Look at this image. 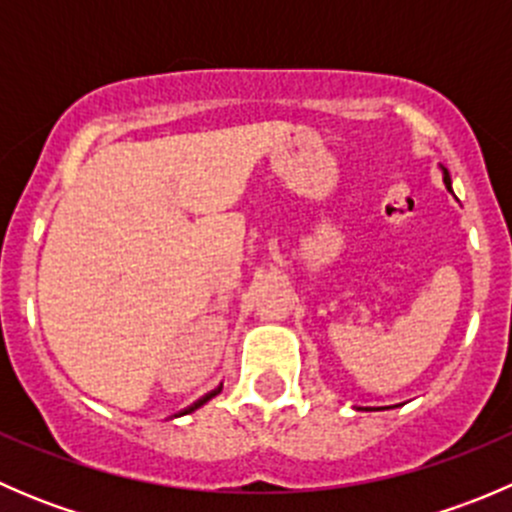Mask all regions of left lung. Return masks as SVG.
<instances>
[{"instance_id":"8db88e82","label":"left lung","mask_w":512,"mask_h":512,"mask_svg":"<svg viewBox=\"0 0 512 512\" xmlns=\"http://www.w3.org/2000/svg\"><path fill=\"white\" fill-rule=\"evenodd\" d=\"M441 170H443V183H446V188L453 193V188H451V175H448L446 168H441Z\"/></svg>"}]
</instances>
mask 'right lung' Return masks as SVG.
<instances>
[{"label":"right lung","instance_id":"right-lung-1","mask_svg":"<svg viewBox=\"0 0 512 512\" xmlns=\"http://www.w3.org/2000/svg\"><path fill=\"white\" fill-rule=\"evenodd\" d=\"M220 391H223V384H220V386H218V389H213V391H210V394H205V396H203V399H198V401H195V404H193V406H188V409H183V411H180V414H175V416H185V414H190V411L200 409V406H203V404H208V401H210V399H213V396H218V394H220Z\"/></svg>","mask_w":512,"mask_h":512}]
</instances>
